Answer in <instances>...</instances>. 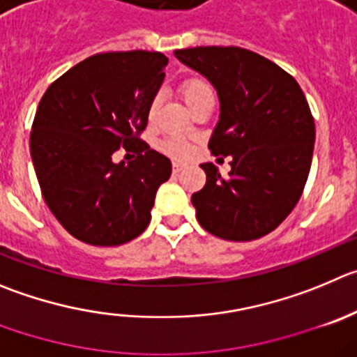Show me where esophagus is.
<instances>
[{"label": "esophagus", "mask_w": 357, "mask_h": 357, "mask_svg": "<svg viewBox=\"0 0 357 357\" xmlns=\"http://www.w3.org/2000/svg\"><path fill=\"white\" fill-rule=\"evenodd\" d=\"M183 167H185V163H181V162H174V163H172V171H174V172H179Z\"/></svg>", "instance_id": "obj_1"}]
</instances>
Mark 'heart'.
Masks as SVG:
<instances>
[{"instance_id":"obj_1","label":"heart","mask_w":357,"mask_h":357,"mask_svg":"<svg viewBox=\"0 0 357 357\" xmlns=\"http://www.w3.org/2000/svg\"><path fill=\"white\" fill-rule=\"evenodd\" d=\"M179 91H181L183 100H185V103L190 109L199 105V103L204 102V100L215 98L211 84H209L206 79H201V77L186 79V81L181 84V88H179ZM156 107H158V102L153 100L151 107H149V116L155 114ZM160 148H162L163 153H167L169 156H174V158H185V156H188L190 153L186 142L179 137L165 139V141L160 144Z\"/></svg>"}]
</instances>
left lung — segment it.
Instances as JSON below:
<instances>
[{
	"label": "left lung",
	"mask_w": 357,
	"mask_h": 357,
	"mask_svg": "<svg viewBox=\"0 0 357 357\" xmlns=\"http://www.w3.org/2000/svg\"><path fill=\"white\" fill-rule=\"evenodd\" d=\"M174 56L216 89L220 116L208 146L232 156L227 178L202 163L204 188L192 195L199 224L227 241L275 231L298 204L308 178L315 123L292 75L241 47H194Z\"/></svg>",
	"instance_id": "8db88e82"
}]
</instances>
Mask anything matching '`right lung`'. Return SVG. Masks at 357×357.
<instances>
[{"label":"right lung","instance_id":"obj_1","mask_svg":"<svg viewBox=\"0 0 357 357\" xmlns=\"http://www.w3.org/2000/svg\"><path fill=\"white\" fill-rule=\"evenodd\" d=\"M162 52L95 54L42 96L29 149L42 195L59 224L88 245L118 246L146 231L172 163L137 137L162 86ZM123 145L133 162L114 164Z\"/></svg>","mask_w":357,"mask_h":357}]
</instances>
